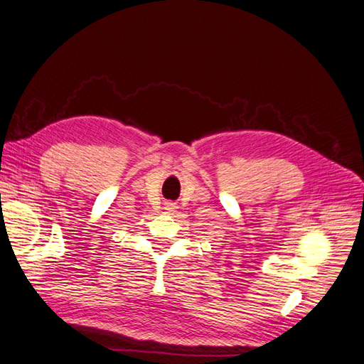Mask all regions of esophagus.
Instances as JSON below:
<instances>
[{"mask_svg":"<svg viewBox=\"0 0 364 364\" xmlns=\"http://www.w3.org/2000/svg\"><path fill=\"white\" fill-rule=\"evenodd\" d=\"M165 210H166V213H173L176 210V205L170 202V203H166V205H165Z\"/></svg>","mask_w":364,"mask_h":364,"instance_id":"obj_1","label":"esophagus"}]
</instances>
